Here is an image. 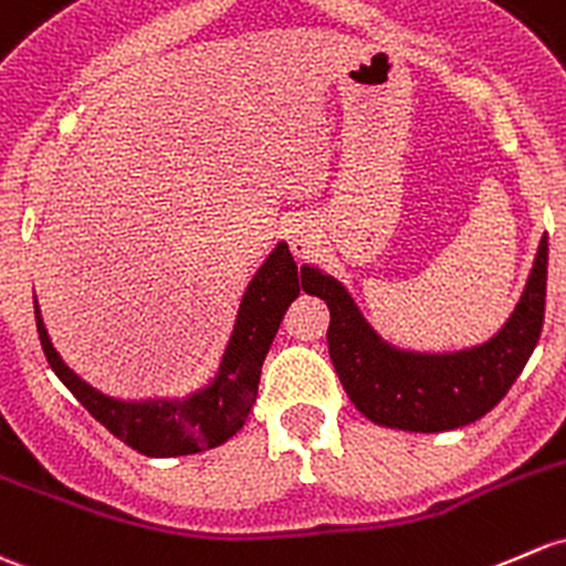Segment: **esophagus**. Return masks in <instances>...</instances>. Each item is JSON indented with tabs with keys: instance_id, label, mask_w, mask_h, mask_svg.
Here are the masks:
<instances>
[{
	"instance_id": "obj_1",
	"label": "esophagus",
	"mask_w": 566,
	"mask_h": 566,
	"mask_svg": "<svg viewBox=\"0 0 566 566\" xmlns=\"http://www.w3.org/2000/svg\"><path fill=\"white\" fill-rule=\"evenodd\" d=\"M287 238H290V249H293L295 258H306L314 247V233L306 222H293L287 228Z\"/></svg>"
}]
</instances>
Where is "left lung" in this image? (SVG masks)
<instances>
[{"instance_id": "obj_1", "label": "left lung", "mask_w": 566, "mask_h": 566, "mask_svg": "<svg viewBox=\"0 0 566 566\" xmlns=\"http://www.w3.org/2000/svg\"><path fill=\"white\" fill-rule=\"evenodd\" d=\"M303 290L331 308L328 353L355 407L371 423L437 433L491 412L532 358L545 317L548 235L513 314L491 338L455 353H415L385 342L338 279L303 265Z\"/></svg>"}]
</instances>
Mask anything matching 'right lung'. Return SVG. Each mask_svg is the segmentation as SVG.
Returning <instances> with one entry per match:
<instances>
[{
    "instance_id": "1",
    "label": "right lung",
    "mask_w": 566,
    "mask_h": 566,
    "mask_svg": "<svg viewBox=\"0 0 566 566\" xmlns=\"http://www.w3.org/2000/svg\"><path fill=\"white\" fill-rule=\"evenodd\" d=\"M301 284L303 268L298 271L287 243L279 241L243 293L217 374L211 382L184 398L105 396L103 390L81 379L56 353L38 301H34V317L53 374L92 412V418H97L113 437L143 455L176 458L217 448L247 423L258 398L263 360L284 312L298 298Z\"/></svg>"
}]
</instances>
